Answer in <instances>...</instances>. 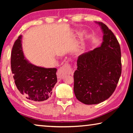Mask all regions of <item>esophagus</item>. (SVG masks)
Segmentation results:
<instances>
[{
  "label": "esophagus",
  "mask_w": 133,
  "mask_h": 133,
  "mask_svg": "<svg viewBox=\"0 0 133 133\" xmlns=\"http://www.w3.org/2000/svg\"><path fill=\"white\" fill-rule=\"evenodd\" d=\"M64 73L69 74V75H72V74L73 73V71H72L71 65L68 63H65L63 66L57 71V75L58 80H62V78L64 77Z\"/></svg>",
  "instance_id": "esophagus-1"
}]
</instances>
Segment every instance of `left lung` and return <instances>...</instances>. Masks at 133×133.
Wrapping results in <instances>:
<instances>
[{
    "mask_svg": "<svg viewBox=\"0 0 133 133\" xmlns=\"http://www.w3.org/2000/svg\"><path fill=\"white\" fill-rule=\"evenodd\" d=\"M104 33L102 46L78 57L74 73V92L85 104H96L109 98L121 74L120 44L112 31L98 23Z\"/></svg>",
    "mask_w": 133,
    "mask_h": 133,
    "instance_id": "left-lung-1",
    "label": "left lung"
}]
</instances>
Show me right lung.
<instances>
[{
  "instance_id": "right-lung-1",
  "label": "right lung",
  "mask_w": 133,
  "mask_h": 133,
  "mask_svg": "<svg viewBox=\"0 0 133 133\" xmlns=\"http://www.w3.org/2000/svg\"><path fill=\"white\" fill-rule=\"evenodd\" d=\"M22 36L16 40L11 54L12 69L15 84L21 95L33 103L44 102L50 97L57 78L56 68L35 66L24 58Z\"/></svg>"
}]
</instances>
